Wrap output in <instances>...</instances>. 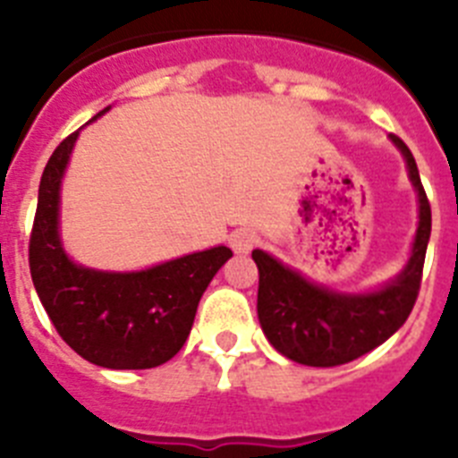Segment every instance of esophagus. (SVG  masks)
<instances>
[{
  "label": "esophagus",
  "instance_id": "1",
  "mask_svg": "<svg viewBox=\"0 0 458 458\" xmlns=\"http://www.w3.org/2000/svg\"><path fill=\"white\" fill-rule=\"evenodd\" d=\"M257 242H259V236L254 232H250V229H236V232L232 233V238H229V245H232L233 252L238 254L250 252Z\"/></svg>",
  "mask_w": 458,
  "mask_h": 458
}]
</instances>
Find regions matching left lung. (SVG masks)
Segmentation results:
<instances>
[{
    "mask_svg": "<svg viewBox=\"0 0 458 458\" xmlns=\"http://www.w3.org/2000/svg\"><path fill=\"white\" fill-rule=\"evenodd\" d=\"M392 141L403 153L408 176L418 190L420 225L406 268L383 289L337 293L286 268L264 250L252 252L259 268V323L275 349L293 362L310 367L346 365L390 339L406 323L418 301L431 236V206L411 148L396 135H392Z\"/></svg>",
    "mask_w": 458,
    "mask_h": 458,
    "instance_id": "1",
    "label": "left lung"
}]
</instances>
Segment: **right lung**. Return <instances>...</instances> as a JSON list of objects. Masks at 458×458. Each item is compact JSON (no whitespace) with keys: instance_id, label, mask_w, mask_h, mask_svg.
Wrapping results in <instances>:
<instances>
[{"instance_id":"add662e5","label":"right lung","mask_w":458,"mask_h":458,"mask_svg":"<svg viewBox=\"0 0 458 458\" xmlns=\"http://www.w3.org/2000/svg\"><path fill=\"white\" fill-rule=\"evenodd\" d=\"M78 135L55 148L40 176L30 238L36 293L56 333L84 360L107 369H151L179 353L206 286L232 250L217 245L137 273L72 264L59 238V185Z\"/></svg>"}]
</instances>
